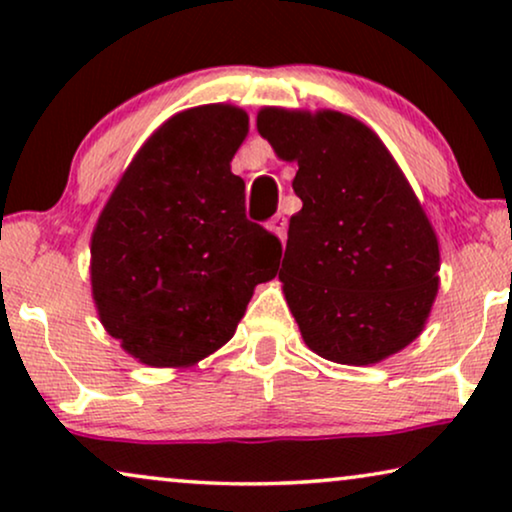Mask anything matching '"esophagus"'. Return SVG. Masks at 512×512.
<instances>
[{"instance_id":"obj_1","label":"esophagus","mask_w":512,"mask_h":512,"mask_svg":"<svg viewBox=\"0 0 512 512\" xmlns=\"http://www.w3.org/2000/svg\"><path fill=\"white\" fill-rule=\"evenodd\" d=\"M268 230H272V233H275L279 240H284L286 237V219L282 214H277V216H272V219L268 221Z\"/></svg>"}]
</instances>
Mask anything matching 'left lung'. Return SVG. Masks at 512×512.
<instances>
[{"label": "left lung", "instance_id": "1", "mask_svg": "<svg viewBox=\"0 0 512 512\" xmlns=\"http://www.w3.org/2000/svg\"><path fill=\"white\" fill-rule=\"evenodd\" d=\"M256 128L298 163L279 279L305 345L368 366L422 333L438 293L440 251L401 167L368 125L340 111L265 107Z\"/></svg>", "mask_w": 512, "mask_h": 512}]
</instances>
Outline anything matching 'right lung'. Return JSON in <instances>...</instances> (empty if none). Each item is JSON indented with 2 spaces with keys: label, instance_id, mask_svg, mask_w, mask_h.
<instances>
[{
  "label": "right lung",
  "instance_id": "obj_1",
  "mask_svg": "<svg viewBox=\"0 0 512 512\" xmlns=\"http://www.w3.org/2000/svg\"><path fill=\"white\" fill-rule=\"evenodd\" d=\"M249 116L186 109L132 158L90 240L102 326L153 368H186L233 338L256 284L277 275L282 242L244 214L230 160Z\"/></svg>",
  "mask_w": 512,
  "mask_h": 512
}]
</instances>
